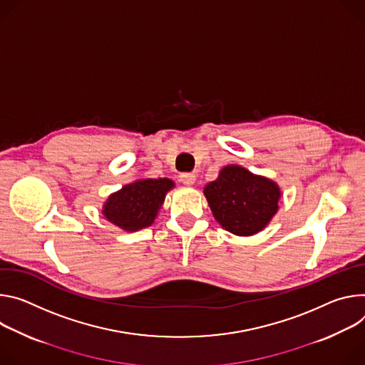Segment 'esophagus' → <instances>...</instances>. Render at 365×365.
Here are the masks:
<instances>
[{
	"label": "esophagus",
	"instance_id": "obj_1",
	"mask_svg": "<svg viewBox=\"0 0 365 365\" xmlns=\"http://www.w3.org/2000/svg\"><path fill=\"white\" fill-rule=\"evenodd\" d=\"M180 181L184 184V185H192L195 182V174L192 173H184L180 175Z\"/></svg>",
	"mask_w": 365,
	"mask_h": 365
}]
</instances>
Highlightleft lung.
I'll use <instances>...</instances> for the list:
<instances>
[{"mask_svg":"<svg viewBox=\"0 0 365 365\" xmlns=\"http://www.w3.org/2000/svg\"><path fill=\"white\" fill-rule=\"evenodd\" d=\"M215 219L230 233L250 236L262 230L277 213L279 188L237 165L225 167L205 188Z\"/></svg>","mask_w":365,"mask_h":365,"instance_id":"obj_1","label":"left lung"}]
</instances>
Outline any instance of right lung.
I'll use <instances>...</instances> for the list:
<instances>
[{"label": "right lung", "instance_id": "add662e5", "mask_svg": "<svg viewBox=\"0 0 365 365\" xmlns=\"http://www.w3.org/2000/svg\"><path fill=\"white\" fill-rule=\"evenodd\" d=\"M174 182L168 178L140 180L111 194L103 215L115 226L133 232L153 223L158 209Z\"/></svg>", "mask_w": 365, "mask_h": 365}]
</instances>
